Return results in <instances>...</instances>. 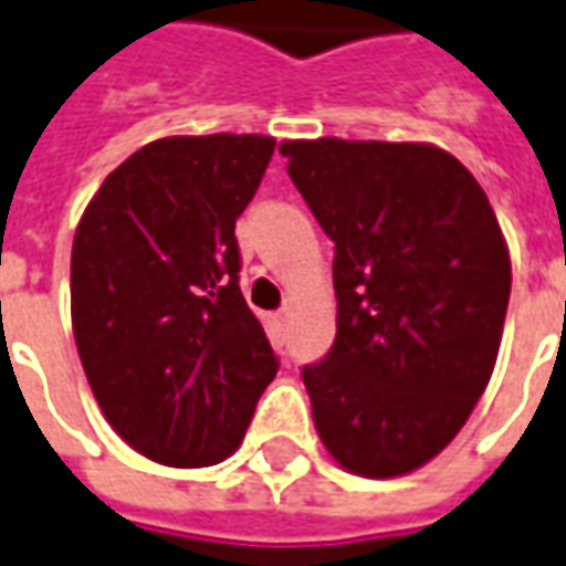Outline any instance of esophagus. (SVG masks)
Wrapping results in <instances>:
<instances>
[{
    "label": "esophagus",
    "instance_id": "34e87169",
    "mask_svg": "<svg viewBox=\"0 0 566 566\" xmlns=\"http://www.w3.org/2000/svg\"><path fill=\"white\" fill-rule=\"evenodd\" d=\"M272 327H275V331H287V327H291V310H287V306H282L279 312H272Z\"/></svg>",
    "mask_w": 566,
    "mask_h": 566
}]
</instances>
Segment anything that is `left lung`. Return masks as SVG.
<instances>
[{"label": "left lung", "mask_w": 566, "mask_h": 566, "mask_svg": "<svg viewBox=\"0 0 566 566\" xmlns=\"http://www.w3.org/2000/svg\"><path fill=\"white\" fill-rule=\"evenodd\" d=\"M287 174L334 242L337 337L303 365L315 429L365 478L420 469L488 389L512 263L484 189L438 146L287 140Z\"/></svg>", "instance_id": "obj_1"}]
</instances>
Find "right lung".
<instances>
[{"label":"right lung","instance_id":"obj_1","mask_svg":"<svg viewBox=\"0 0 566 566\" xmlns=\"http://www.w3.org/2000/svg\"><path fill=\"white\" fill-rule=\"evenodd\" d=\"M272 149L260 134L165 137L122 161L78 220V358L109 426L161 465L227 460L279 374L235 239Z\"/></svg>","mask_w":566,"mask_h":566}]
</instances>
